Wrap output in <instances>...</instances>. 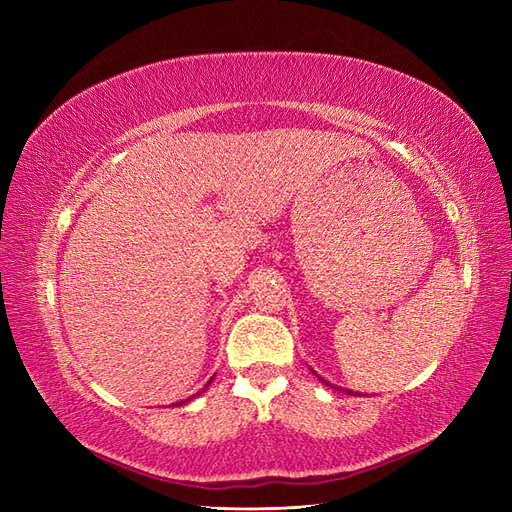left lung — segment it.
Masks as SVG:
<instances>
[{"label": "left lung", "mask_w": 512, "mask_h": 512, "mask_svg": "<svg viewBox=\"0 0 512 512\" xmlns=\"http://www.w3.org/2000/svg\"><path fill=\"white\" fill-rule=\"evenodd\" d=\"M314 374H316V371H314ZM318 378H320V376H318ZM320 380H322V378H320ZM322 382H324V384H327V386H331V384H329L327 380H322ZM350 395H352V393H350Z\"/></svg>", "instance_id": "left-lung-1"}]
</instances>
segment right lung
Wrapping results in <instances>:
<instances>
[{
	"instance_id": "obj_1",
	"label": "right lung",
	"mask_w": 512,
	"mask_h": 512,
	"mask_svg": "<svg viewBox=\"0 0 512 512\" xmlns=\"http://www.w3.org/2000/svg\"><path fill=\"white\" fill-rule=\"evenodd\" d=\"M211 380H213V378H211ZM211 380L207 382V386L211 384ZM192 399H194V397H188V399H183V401H179V404H177V406H183V404H188V401H192Z\"/></svg>"
}]
</instances>
